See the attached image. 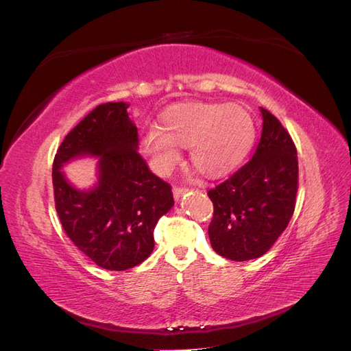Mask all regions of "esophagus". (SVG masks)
<instances>
[{
  "instance_id": "obj_1",
  "label": "esophagus",
  "mask_w": 351,
  "mask_h": 351,
  "mask_svg": "<svg viewBox=\"0 0 351 351\" xmlns=\"http://www.w3.org/2000/svg\"><path fill=\"white\" fill-rule=\"evenodd\" d=\"M184 192H186V187H183V186H174L173 187V195H174L176 199H178Z\"/></svg>"
}]
</instances>
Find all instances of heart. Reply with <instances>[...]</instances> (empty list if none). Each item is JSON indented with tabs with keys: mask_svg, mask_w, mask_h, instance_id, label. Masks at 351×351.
<instances>
[{
	"mask_svg": "<svg viewBox=\"0 0 351 351\" xmlns=\"http://www.w3.org/2000/svg\"><path fill=\"white\" fill-rule=\"evenodd\" d=\"M253 137L252 115L240 105L184 102L167 108L161 127H149L142 143L158 171H171L180 161L178 146H183L199 173L219 177L243 161Z\"/></svg>",
	"mask_w": 351,
	"mask_h": 351,
	"instance_id": "b5f03b06",
	"label": "heart"
}]
</instances>
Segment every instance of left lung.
I'll return each instance as SVG.
<instances>
[{"label": "left lung", "instance_id": "1", "mask_svg": "<svg viewBox=\"0 0 351 351\" xmlns=\"http://www.w3.org/2000/svg\"><path fill=\"white\" fill-rule=\"evenodd\" d=\"M263 125L249 162L210 189L214 217L210 246L231 261L267 253L289 226L299 187V161L290 133L277 117L261 108Z\"/></svg>", "mask_w": 351, "mask_h": 351}]
</instances>
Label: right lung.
Returning <instances> with one entry per match:
<instances>
[{
  "label": "right lung",
  "instance_id": "1",
  "mask_svg": "<svg viewBox=\"0 0 351 351\" xmlns=\"http://www.w3.org/2000/svg\"><path fill=\"white\" fill-rule=\"evenodd\" d=\"M129 104L107 102L93 108L61 142L52 164L56 209L76 247L98 267L125 271L154 250L158 219L173 208L171 186L152 174L137 152V127ZM99 157V184L73 188L60 171L70 158Z\"/></svg>",
  "mask_w": 351,
  "mask_h": 351
}]
</instances>
